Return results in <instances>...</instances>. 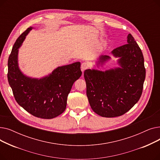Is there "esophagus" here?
<instances>
[{
  "instance_id": "esophagus-1",
  "label": "esophagus",
  "mask_w": 160,
  "mask_h": 160,
  "mask_svg": "<svg viewBox=\"0 0 160 160\" xmlns=\"http://www.w3.org/2000/svg\"><path fill=\"white\" fill-rule=\"evenodd\" d=\"M88 67H89V65L86 62H83L81 65V69H82V72H83L86 69H87Z\"/></svg>"
}]
</instances>
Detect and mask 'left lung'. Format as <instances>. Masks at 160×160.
<instances>
[{"label": "left lung", "mask_w": 160, "mask_h": 160, "mask_svg": "<svg viewBox=\"0 0 160 160\" xmlns=\"http://www.w3.org/2000/svg\"><path fill=\"white\" fill-rule=\"evenodd\" d=\"M127 43L111 52L118 58L119 67L104 71L87 69L83 74L90 106L101 117H115L124 114L141 96L146 74L144 58L130 33ZM110 60V56L101 55L95 66L102 67Z\"/></svg>", "instance_id": "obj_1"}]
</instances>
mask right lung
<instances>
[{
    "label": "right lung",
    "mask_w": 160,
    "mask_h": 160,
    "mask_svg": "<svg viewBox=\"0 0 160 160\" xmlns=\"http://www.w3.org/2000/svg\"><path fill=\"white\" fill-rule=\"evenodd\" d=\"M33 28H28L15 41L8 58V80L19 106L33 116L50 119L65 111L67 96L82 75L80 62L58 67L40 78L25 75L19 66V48Z\"/></svg>",
    "instance_id": "obj_1"
}]
</instances>
